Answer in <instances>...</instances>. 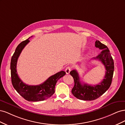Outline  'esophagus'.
Returning <instances> with one entry per match:
<instances>
[{"label":"esophagus","mask_w":125,"mask_h":125,"mask_svg":"<svg viewBox=\"0 0 125 125\" xmlns=\"http://www.w3.org/2000/svg\"><path fill=\"white\" fill-rule=\"evenodd\" d=\"M70 71H71V68H70V67H69V66L67 67L66 68V69H65L66 73L67 74H69V73H70Z\"/></svg>","instance_id":"1"}]
</instances>
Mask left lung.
<instances>
[{
	"mask_svg": "<svg viewBox=\"0 0 125 125\" xmlns=\"http://www.w3.org/2000/svg\"><path fill=\"white\" fill-rule=\"evenodd\" d=\"M95 46L102 50L100 54L94 59L100 60L104 65L106 70L105 77L102 82L95 85H89L84 83L82 84L77 71L73 70L70 71V74L73 77L74 82L71 92L79 100L84 101L96 100L106 91L112 83L114 64L109 50L105 45L101 43L99 41L97 40L95 42Z\"/></svg>",
	"mask_w": 125,
	"mask_h": 125,
	"instance_id": "obj_1",
	"label": "left lung"
}]
</instances>
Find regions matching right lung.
I'll list each match as a JSON object with an SVG mask.
<instances>
[{"label":"right lung","instance_id":"1","mask_svg":"<svg viewBox=\"0 0 125 125\" xmlns=\"http://www.w3.org/2000/svg\"><path fill=\"white\" fill-rule=\"evenodd\" d=\"M29 38L22 42L18 45L11 58L10 63L11 82L15 90L25 100L32 102L44 101L48 99L55 93L57 82L66 74V73L63 71L58 72L49 77L44 82L40 85H30L23 83L18 75L17 64L18 59L22 51L29 43Z\"/></svg>","mask_w":125,"mask_h":125}]
</instances>
